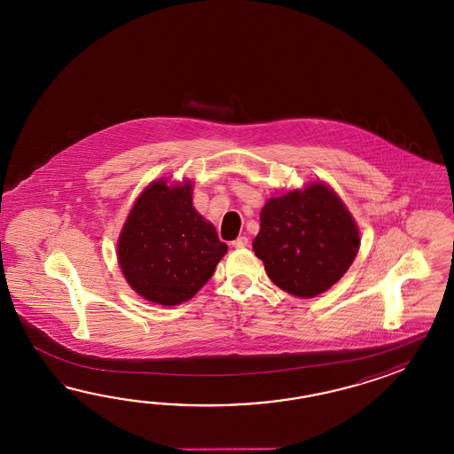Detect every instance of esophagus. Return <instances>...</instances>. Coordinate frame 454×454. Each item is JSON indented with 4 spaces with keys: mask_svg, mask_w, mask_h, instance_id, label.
Listing matches in <instances>:
<instances>
[{
    "mask_svg": "<svg viewBox=\"0 0 454 454\" xmlns=\"http://www.w3.org/2000/svg\"><path fill=\"white\" fill-rule=\"evenodd\" d=\"M231 247L233 248H245V247H248V239L247 237H239L237 240L231 241Z\"/></svg>",
    "mask_w": 454,
    "mask_h": 454,
    "instance_id": "obj_1",
    "label": "esophagus"
}]
</instances>
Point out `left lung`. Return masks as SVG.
<instances>
[{
    "instance_id": "1",
    "label": "left lung",
    "mask_w": 454,
    "mask_h": 454,
    "mask_svg": "<svg viewBox=\"0 0 454 454\" xmlns=\"http://www.w3.org/2000/svg\"><path fill=\"white\" fill-rule=\"evenodd\" d=\"M260 223L254 254L278 287L300 299H313L333 287L360 248L352 214L321 182L270 198L261 209Z\"/></svg>"
}]
</instances>
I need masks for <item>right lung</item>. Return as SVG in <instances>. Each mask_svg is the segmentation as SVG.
I'll return each instance as SVG.
<instances>
[{"mask_svg": "<svg viewBox=\"0 0 454 454\" xmlns=\"http://www.w3.org/2000/svg\"><path fill=\"white\" fill-rule=\"evenodd\" d=\"M190 182L155 180L136 200L118 239V262L136 294L174 307L213 278L227 245L193 207Z\"/></svg>", "mask_w": 454, "mask_h": 454, "instance_id": "1", "label": "right lung"}]
</instances>
